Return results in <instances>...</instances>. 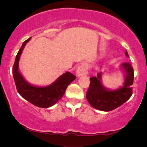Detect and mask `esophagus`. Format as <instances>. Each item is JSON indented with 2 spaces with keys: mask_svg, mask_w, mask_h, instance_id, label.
I'll return each mask as SVG.
<instances>
[{
  "mask_svg": "<svg viewBox=\"0 0 147 147\" xmlns=\"http://www.w3.org/2000/svg\"><path fill=\"white\" fill-rule=\"evenodd\" d=\"M76 74L78 77H82L84 75H87L88 74V67L86 64H82L79 65L76 70Z\"/></svg>",
  "mask_w": 147,
  "mask_h": 147,
  "instance_id": "esophagus-1",
  "label": "esophagus"
}]
</instances>
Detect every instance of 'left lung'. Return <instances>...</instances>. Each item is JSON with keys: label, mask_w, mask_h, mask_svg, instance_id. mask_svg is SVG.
I'll list each match as a JSON object with an SVG mask.
<instances>
[{"label": "left lung", "mask_w": 147, "mask_h": 147, "mask_svg": "<svg viewBox=\"0 0 147 147\" xmlns=\"http://www.w3.org/2000/svg\"><path fill=\"white\" fill-rule=\"evenodd\" d=\"M125 55L129 57L127 51ZM119 69L124 74V82L122 86L115 90L107 88L102 84V72L97 77L90 78V83L86 92V99L90 106L102 111H111L117 109L129 100L132 95V85L134 72L130 63L121 64Z\"/></svg>", "instance_id": "left-lung-1"}]
</instances>
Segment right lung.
I'll use <instances>...</instances> for the list:
<instances>
[{
    "label": "right lung",
    "mask_w": 147,
    "mask_h": 147,
    "mask_svg": "<svg viewBox=\"0 0 147 147\" xmlns=\"http://www.w3.org/2000/svg\"><path fill=\"white\" fill-rule=\"evenodd\" d=\"M31 37L25 41L16 57L13 66V77L19 95L33 105L40 108H49L55 105L63 97L68 86L76 79L70 72L59 77L53 83L45 86H38L27 82L19 71V60L25 45Z\"/></svg>",
    "instance_id": "1"
}]
</instances>
